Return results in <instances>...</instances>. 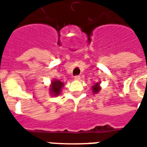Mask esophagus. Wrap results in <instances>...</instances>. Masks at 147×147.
I'll use <instances>...</instances> for the list:
<instances>
[{"label": "esophagus", "instance_id": "1", "mask_svg": "<svg viewBox=\"0 0 147 147\" xmlns=\"http://www.w3.org/2000/svg\"><path fill=\"white\" fill-rule=\"evenodd\" d=\"M74 80H80V76H76L74 77Z\"/></svg>", "mask_w": 147, "mask_h": 147}]
</instances>
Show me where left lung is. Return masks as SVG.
<instances>
[{"label": "left lung", "mask_w": 147, "mask_h": 147, "mask_svg": "<svg viewBox=\"0 0 147 147\" xmlns=\"http://www.w3.org/2000/svg\"><path fill=\"white\" fill-rule=\"evenodd\" d=\"M100 83H101L100 82H99V83H95V84L91 87V90H92V92L94 94H98V93L101 90V89H102V87H101V86H100Z\"/></svg>", "instance_id": "left-lung-1"}]
</instances>
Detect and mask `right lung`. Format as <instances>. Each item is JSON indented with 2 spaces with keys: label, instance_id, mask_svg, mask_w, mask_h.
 Wrapping results in <instances>:
<instances>
[{
  "label": "right lung",
  "instance_id": "obj_1",
  "mask_svg": "<svg viewBox=\"0 0 147 147\" xmlns=\"http://www.w3.org/2000/svg\"><path fill=\"white\" fill-rule=\"evenodd\" d=\"M64 83L58 80H53L50 83V86L49 88V91L51 96H58L60 95L61 92V90L64 86Z\"/></svg>",
  "mask_w": 147,
  "mask_h": 147
}]
</instances>
